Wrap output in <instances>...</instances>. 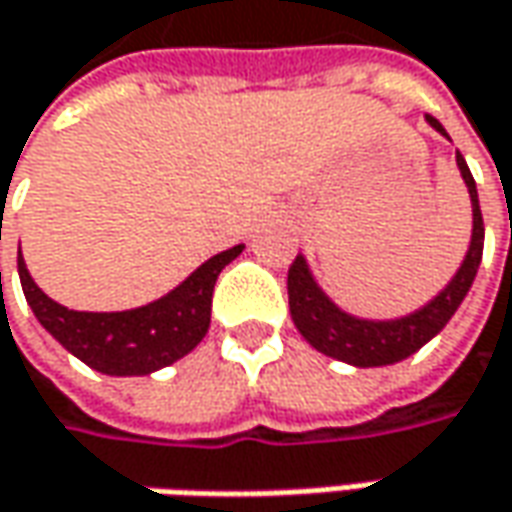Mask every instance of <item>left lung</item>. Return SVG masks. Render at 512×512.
<instances>
[{"label": "left lung", "instance_id": "1", "mask_svg": "<svg viewBox=\"0 0 512 512\" xmlns=\"http://www.w3.org/2000/svg\"><path fill=\"white\" fill-rule=\"evenodd\" d=\"M427 125L439 130L444 139L447 130L442 128L439 119L424 116ZM456 165L462 173L470 205H473V233H470V247L464 253L462 265L456 276L419 310L399 316V319H362L353 316L336 305L325 290L319 287L316 276L310 273L307 259L299 253L296 262L287 270V299H290V316L296 330L305 336L310 347L325 353L330 359H339L353 367H384L396 364L413 356L419 347L430 342L433 336L442 333V327L453 319V313L464 302L467 290L473 285L479 265H482L484 250V222L482 207H479V190L473 182V173L467 168L464 156L456 150Z\"/></svg>", "mask_w": 512, "mask_h": 512}]
</instances>
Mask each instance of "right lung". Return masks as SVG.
I'll return each mask as SVG.
<instances>
[{
	"mask_svg": "<svg viewBox=\"0 0 512 512\" xmlns=\"http://www.w3.org/2000/svg\"><path fill=\"white\" fill-rule=\"evenodd\" d=\"M245 245L222 250L199 265L182 285L162 299L133 310L88 313L68 310L53 302L33 282L19 250V282L25 290L33 316L56 342L79 362L105 376H148L168 364L179 362L205 339L210 327V302L219 273L230 265Z\"/></svg>",
	"mask_w": 512,
	"mask_h": 512,
	"instance_id": "add662e5",
	"label": "right lung"
}]
</instances>
